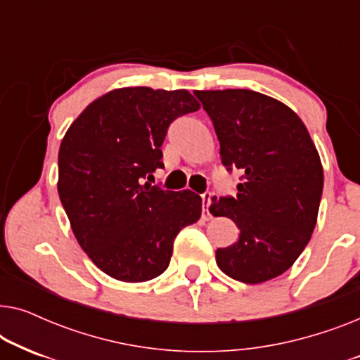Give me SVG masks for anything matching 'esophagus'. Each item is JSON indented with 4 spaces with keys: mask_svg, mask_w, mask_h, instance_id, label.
Wrapping results in <instances>:
<instances>
[{
    "mask_svg": "<svg viewBox=\"0 0 360 360\" xmlns=\"http://www.w3.org/2000/svg\"><path fill=\"white\" fill-rule=\"evenodd\" d=\"M211 198H213V193H211V191H205V193L201 195V203H203V214H206V216H211L210 214Z\"/></svg>",
    "mask_w": 360,
    "mask_h": 360,
    "instance_id": "34e87169",
    "label": "esophagus"
}]
</instances>
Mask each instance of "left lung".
I'll use <instances>...</instances> for the list:
<instances>
[{"mask_svg": "<svg viewBox=\"0 0 360 360\" xmlns=\"http://www.w3.org/2000/svg\"><path fill=\"white\" fill-rule=\"evenodd\" d=\"M213 121L219 155L243 172L236 196L213 198L210 213L233 219L239 239L216 250L231 278L262 283L292 267L311 239L323 167L307 126L287 105L252 90L195 91Z\"/></svg>", "mask_w": 360, "mask_h": 360, "instance_id": "left-lung-1", "label": "left lung"}]
</instances>
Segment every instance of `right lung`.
<instances>
[{"instance_id": "add662e5", "label": "right lung", "mask_w": 360, "mask_h": 360, "mask_svg": "<svg viewBox=\"0 0 360 360\" xmlns=\"http://www.w3.org/2000/svg\"><path fill=\"white\" fill-rule=\"evenodd\" d=\"M198 108L186 90L120 88L86 106L63 136L58 196L78 244L110 277H159L176 234L200 219V195L144 181L164 167L170 122Z\"/></svg>"}]
</instances>
